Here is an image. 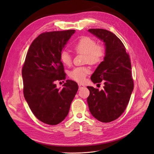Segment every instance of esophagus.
I'll return each instance as SVG.
<instances>
[{"instance_id": "obj_1", "label": "esophagus", "mask_w": 154, "mask_h": 154, "mask_svg": "<svg viewBox=\"0 0 154 154\" xmlns=\"http://www.w3.org/2000/svg\"><path fill=\"white\" fill-rule=\"evenodd\" d=\"M79 89H82V88H84L85 87V85L83 84H79Z\"/></svg>"}]
</instances>
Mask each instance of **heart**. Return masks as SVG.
I'll use <instances>...</instances> for the list:
<instances>
[{"mask_svg":"<svg viewBox=\"0 0 154 154\" xmlns=\"http://www.w3.org/2000/svg\"><path fill=\"white\" fill-rule=\"evenodd\" d=\"M72 48L77 54H84V62L91 65H96L101 62L106 54L103 45L97 44L94 38L87 36H83L79 38L73 45ZM60 59L66 66H70L72 63V57L66 51L61 52ZM89 72L90 70L87 67H79L71 70L69 76L78 82H83Z\"/></svg>","mask_w":154,"mask_h":154,"instance_id":"1","label":"heart"}]
</instances>
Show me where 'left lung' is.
Returning a JSON list of instances; mask_svg holds the SVG:
<instances>
[{
    "mask_svg": "<svg viewBox=\"0 0 154 154\" xmlns=\"http://www.w3.org/2000/svg\"><path fill=\"white\" fill-rule=\"evenodd\" d=\"M90 33L103 42L106 54L91 76L94 83L104 82L103 89L88 86L87 99L91 114L102 122L119 118L125 110L134 89L131 62L122 41L112 32L102 29H91Z\"/></svg>",
    "mask_w": 154,
    "mask_h": 154,
    "instance_id": "obj_1",
    "label": "left lung"
}]
</instances>
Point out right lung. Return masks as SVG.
I'll use <instances>...</instances> for the list:
<instances>
[{
    "label": "right lung",
    "instance_id": "right-lung-1",
    "mask_svg": "<svg viewBox=\"0 0 154 154\" xmlns=\"http://www.w3.org/2000/svg\"><path fill=\"white\" fill-rule=\"evenodd\" d=\"M75 32L40 34L31 44L22 67L24 97L34 115L48 125L58 124L67 117L79 88L71 80H66L61 90L55 83L66 79L60 55Z\"/></svg>",
    "mask_w": 154,
    "mask_h": 154
}]
</instances>
